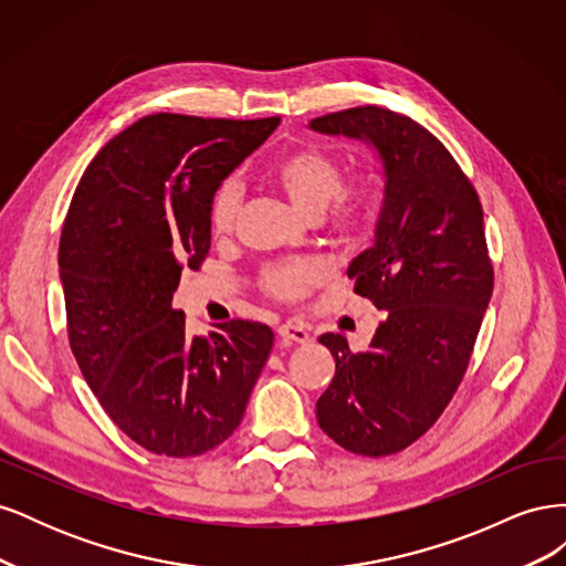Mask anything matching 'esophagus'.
Segmentation results:
<instances>
[{"label":"esophagus","instance_id":"1","mask_svg":"<svg viewBox=\"0 0 566 566\" xmlns=\"http://www.w3.org/2000/svg\"><path fill=\"white\" fill-rule=\"evenodd\" d=\"M279 335L287 342H297V345H304V342H310V331L304 328L300 323H283L279 325Z\"/></svg>","mask_w":566,"mask_h":566}]
</instances>
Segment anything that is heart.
<instances>
[{
  "instance_id": "b5f03b06",
  "label": "heart",
  "mask_w": 566,
  "mask_h": 566,
  "mask_svg": "<svg viewBox=\"0 0 566 566\" xmlns=\"http://www.w3.org/2000/svg\"><path fill=\"white\" fill-rule=\"evenodd\" d=\"M273 179L295 208L306 217H318L323 229L345 235L356 231L378 208L382 179L375 169H361L342 179V165L331 150L321 146H300L273 165ZM243 188L235 177L221 179L210 196L208 219L214 233L233 229L241 212ZM321 279V266L312 260L269 266L262 285L271 297L283 302L302 300Z\"/></svg>"
}]
</instances>
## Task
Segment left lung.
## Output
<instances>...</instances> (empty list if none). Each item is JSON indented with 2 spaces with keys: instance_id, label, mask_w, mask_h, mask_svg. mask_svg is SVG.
<instances>
[{
  "instance_id": "1",
  "label": "left lung",
  "mask_w": 566,
  "mask_h": 566,
  "mask_svg": "<svg viewBox=\"0 0 566 566\" xmlns=\"http://www.w3.org/2000/svg\"><path fill=\"white\" fill-rule=\"evenodd\" d=\"M321 134L380 153L385 200L375 241L347 269L354 293L385 312L366 352L325 333L335 378L316 401L321 430L356 455H391L439 420L470 366L493 293L474 186L432 132L378 106L314 117Z\"/></svg>"
}]
</instances>
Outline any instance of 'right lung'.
Instances as JSON below:
<instances>
[{
  "mask_svg": "<svg viewBox=\"0 0 566 566\" xmlns=\"http://www.w3.org/2000/svg\"><path fill=\"white\" fill-rule=\"evenodd\" d=\"M279 123L146 115L98 150L65 214L71 349L111 420L150 453L191 458L224 443L273 347L269 325L241 318L191 337L172 295L210 252L214 186Z\"/></svg>",
  "mask_w": 566,
  "mask_h": 566,
  "instance_id": "right-lung-1",
  "label": "right lung"
}]
</instances>
